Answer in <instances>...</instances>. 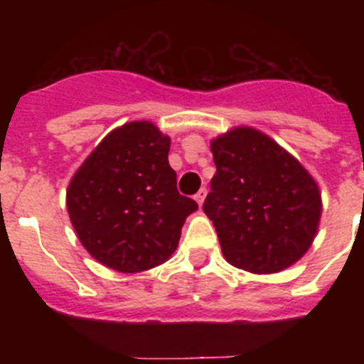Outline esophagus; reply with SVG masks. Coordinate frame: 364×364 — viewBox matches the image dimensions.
I'll list each match as a JSON object with an SVG mask.
<instances>
[{
  "mask_svg": "<svg viewBox=\"0 0 364 364\" xmlns=\"http://www.w3.org/2000/svg\"><path fill=\"white\" fill-rule=\"evenodd\" d=\"M205 193H208V191H205V189H204V188H202V189H200V191H198V193H197V195H195V200H197V202H198V205H202V204H204Z\"/></svg>",
  "mask_w": 364,
  "mask_h": 364,
  "instance_id": "obj_1",
  "label": "esophagus"
}]
</instances>
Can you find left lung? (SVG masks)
<instances>
[{
	"mask_svg": "<svg viewBox=\"0 0 364 364\" xmlns=\"http://www.w3.org/2000/svg\"><path fill=\"white\" fill-rule=\"evenodd\" d=\"M217 173L204 213L231 266L277 273L295 264L319 228V186L268 134L235 127L211 140Z\"/></svg>",
	"mask_w": 364,
	"mask_h": 364,
	"instance_id": "obj_1",
	"label": "left lung"
}]
</instances>
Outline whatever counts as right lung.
<instances>
[{
    "label": "right lung",
    "mask_w": 364,
    "mask_h": 364,
    "mask_svg": "<svg viewBox=\"0 0 364 364\" xmlns=\"http://www.w3.org/2000/svg\"><path fill=\"white\" fill-rule=\"evenodd\" d=\"M169 146L154 124L129 122L111 131L70 178V222L100 264L138 273L175 253L186 218L198 205L176 189Z\"/></svg>",
    "instance_id": "obj_1"
}]
</instances>
